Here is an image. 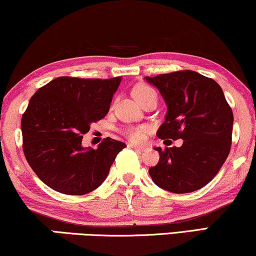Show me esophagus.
Wrapping results in <instances>:
<instances>
[{
	"label": "esophagus",
	"instance_id": "esophagus-1",
	"mask_svg": "<svg viewBox=\"0 0 256 256\" xmlns=\"http://www.w3.org/2000/svg\"><path fill=\"white\" fill-rule=\"evenodd\" d=\"M128 147L130 148L138 150V152H144V150H146L145 146H139V145H136V144H128Z\"/></svg>",
	"mask_w": 256,
	"mask_h": 256
}]
</instances>
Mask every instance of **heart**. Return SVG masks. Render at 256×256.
<instances>
[{
  "label": "heart",
  "instance_id": "obj_1",
  "mask_svg": "<svg viewBox=\"0 0 256 256\" xmlns=\"http://www.w3.org/2000/svg\"><path fill=\"white\" fill-rule=\"evenodd\" d=\"M154 90L148 86L146 84H139L138 87H136L133 94H134V97L136 100H142V97H145L148 94L153 92ZM150 128L146 125H139V126H128L125 128L122 133H123L124 136H126L128 140H131L133 142H142L146 139L147 133H148Z\"/></svg>",
  "mask_w": 256,
  "mask_h": 256
}]
</instances>
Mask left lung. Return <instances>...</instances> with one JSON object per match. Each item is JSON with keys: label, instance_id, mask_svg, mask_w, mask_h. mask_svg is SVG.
Segmentation results:
<instances>
[{"label": "left lung", "instance_id": "obj_1", "mask_svg": "<svg viewBox=\"0 0 256 256\" xmlns=\"http://www.w3.org/2000/svg\"><path fill=\"white\" fill-rule=\"evenodd\" d=\"M167 104L161 139H182L181 147H156L160 154L148 172L167 192L186 194L206 186L228 159L233 112L217 82L194 70L146 76Z\"/></svg>", "mask_w": 256, "mask_h": 256}]
</instances>
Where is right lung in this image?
I'll list each match as a JSON object with an SVG mask.
<instances>
[{
    "instance_id": "right-lung-1",
    "label": "right lung",
    "mask_w": 256,
    "mask_h": 256,
    "mask_svg": "<svg viewBox=\"0 0 256 256\" xmlns=\"http://www.w3.org/2000/svg\"><path fill=\"white\" fill-rule=\"evenodd\" d=\"M120 76L56 78L39 88L22 116L23 152L36 175L58 192L86 195L102 184L126 145L108 136L98 148L81 145L92 123L106 117Z\"/></svg>"
}]
</instances>
